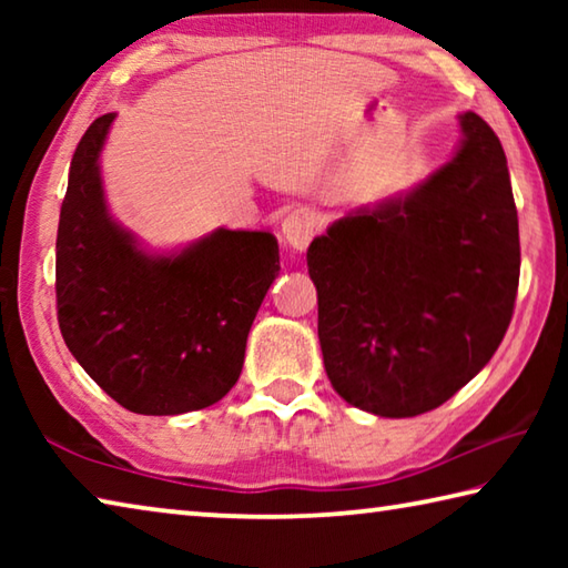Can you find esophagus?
<instances>
[{"instance_id": "esophagus-1", "label": "esophagus", "mask_w": 568, "mask_h": 568, "mask_svg": "<svg viewBox=\"0 0 568 568\" xmlns=\"http://www.w3.org/2000/svg\"><path fill=\"white\" fill-rule=\"evenodd\" d=\"M318 227H321V217L315 210L297 207V210H293V213L285 215L281 233H283L285 243L293 250H305L307 245H311L313 235L318 233Z\"/></svg>"}]
</instances>
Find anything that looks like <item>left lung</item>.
<instances>
[{
    "label": "left lung",
    "instance_id": "1",
    "mask_svg": "<svg viewBox=\"0 0 568 568\" xmlns=\"http://www.w3.org/2000/svg\"><path fill=\"white\" fill-rule=\"evenodd\" d=\"M416 187L353 210L307 247L335 393L383 418L438 408L511 323L521 247L504 148L476 112Z\"/></svg>",
    "mask_w": 568,
    "mask_h": 568
}]
</instances>
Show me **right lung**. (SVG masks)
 <instances>
[{
    "mask_svg": "<svg viewBox=\"0 0 568 568\" xmlns=\"http://www.w3.org/2000/svg\"><path fill=\"white\" fill-rule=\"evenodd\" d=\"M118 114L90 124L57 230V318L88 376L142 416L217 403L243 371L257 307L281 271L265 230H227L155 253L110 215L100 155Z\"/></svg>",
    "mask_w": 568,
    "mask_h": 568,
    "instance_id": "1",
    "label": "right lung"
}]
</instances>
